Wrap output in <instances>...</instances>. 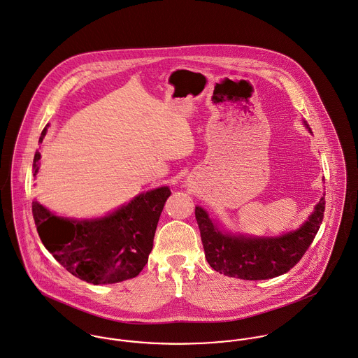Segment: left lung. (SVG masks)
<instances>
[{
	"instance_id": "8db88e82",
	"label": "left lung",
	"mask_w": 358,
	"mask_h": 358,
	"mask_svg": "<svg viewBox=\"0 0 358 358\" xmlns=\"http://www.w3.org/2000/svg\"><path fill=\"white\" fill-rule=\"evenodd\" d=\"M324 212L322 196L299 229L280 238H246L221 232L199 206L195 217L210 267L228 277L259 281L282 275L300 262L320 229Z\"/></svg>"
}]
</instances>
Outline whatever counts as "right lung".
Returning <instances> with one entry per match:
<instances>
[{
    "mask_svg": "<svg viewBox=\"0 0 358 358\" xmlns=\"http://www.w3.org/2000/svg\"><path fill=\"white\" fill-rule=\"evenodd\" d=\"M47 133L43 130L40 143ZM41 155L33 159L34 176ZM167 187L134 198L115 213L90 221L57 217L33 202L31 212L41 242L74 277L94 285L137 277L148 263L153 236L167 198Z\"/></svg>",
    "mask_w": 358,
    "mask_h": 358,
    "instance_id": "add662e5",
    "label": "right lung"
}]
</instances>
